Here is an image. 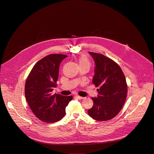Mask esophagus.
I'll use <instances>...</instances> for the list:
<instances>
[{"mask_svg": "<svg viewBox=\"0 0 154 154\" xmlns=\"http://www.w3.org/2000/svg\"><path fill=\"white\" fill-rule=\"evenodd\" d=\"M75 97H76L77 98L79 99V100H83V99H84V98H85L84 97H80V96H79V95H75Z\"/></svg>", "mask_w": 154, "mask_h": 154, "instance_id": "obj_1", "label": "esophagus"}]
</instances>
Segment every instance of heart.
<instances>
[{
  "instance_id": "1",
  "label": "heart",
  "mask_w": 154,
  "mask_h": 154,
  "mask_svg": "<svg viewBox=\"0 0 154 154\" xmlns=\"http://www.w3.org/2000/svg\"><path fill=\"white\" fill-rule=\"evenodd\" d=\"M80 65H89L90 66L91 63L88 58L85 56H80L78 59Z\"/></svg>"
}]
</instances>
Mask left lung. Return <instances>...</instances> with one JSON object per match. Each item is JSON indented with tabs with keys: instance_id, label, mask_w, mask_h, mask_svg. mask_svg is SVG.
Wrapping results in <instances>:
<instances>
[{
	"instance_id": "obj_1",
	"label": "left lung",
	"mask_w": 154,
	"mask_h": 154,
	"mask_svg": "<svg viewBox=\"0 0 154 154\" xmlns=\"http://www.w3.org/2000/svg\"><path fill=\"white\" fill-rule=\"evenodd\" d=\"M89 54L95 64L92 83L99 89L97 97L91 98L94 105L88 113L95 120L107 121L116 117L125 104L128 92L126 79L114 60L101 54Z\"/></svg>"
}]
</instances>
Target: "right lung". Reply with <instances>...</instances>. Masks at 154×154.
I'll use <instances>...</instances> for the list:
<instances>
[{
  "label": "right lung",
  "mask_w": 154,
  "mask_h": 154,
  "mask_svg": "<svg viewBox=\"0 0 154 154\" xmlns=\"http://www.w3.org/2000/svg\"><path fill=\"white\" fill-rule=\"evenodd\" d=\"M67 57L63 54H49L35 63L28 75L25 94L28 104L34 115L45 123L60 120L72 96L53 94L57 86L59 66Z\"/></svg>",
  "instance_id": "right-lung-1"
}]
</instances>
